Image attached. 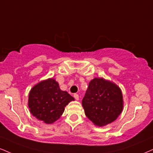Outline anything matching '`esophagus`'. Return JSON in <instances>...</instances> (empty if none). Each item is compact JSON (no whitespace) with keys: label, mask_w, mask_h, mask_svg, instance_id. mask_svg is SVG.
<instances>
[{"label":"esophagus","mask_w":153,"mask_h":153,"mask_svg":"<svg viewBox=\"0 0 153 153\" xmlns=\"http://www.w3.org/2000/svg\"><path fill=\"white\" fill-rule=\"evenodd\" d=\"M73 97H74L75 100H78L79 99V95L78 94H74V95H73Z\"/></svg>","instance_id":"1"}]
</instances>
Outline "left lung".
Instances as JSON below:
<instances>
[{"label": "left lung", "mask_w": 153, "mask_h": 153, "mask_svg": "<svg viewBox=\"0 0 153 153\" xmlns=\"http://www.w3.org/2000/svg\"><path fill=\"white\" fill-rule=\"evenodd\" d=\"M82 105L85 115L95 126H105L114 122L122 113V91L110 80L95 78L89 82Z\"/></svg>", "instance_id": "obj_1"}]
</instances>
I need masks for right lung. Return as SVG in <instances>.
Wrapping results in <instances>:
<instances>
[{
    "mask_svg": "<svg viewBox=\"0 0 153 153\" xmlns=\"http://www.w3.org/2000/svg\"><path fill=\"white\" fill-rule=\"evenodd\" d=\"M75 100L68 92L60 90L58 82L48 78L35 85L28 95L30 113L38 120L52 124L61 117L65 108Z\"/></svg>",
    "mask_w": 153,
    "mask_h": 153,
    "instance_id": "add662e5",
    "label": "right lung"
}]
</instances>
